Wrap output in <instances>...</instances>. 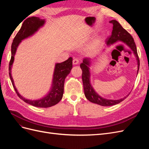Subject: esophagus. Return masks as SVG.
Instances as JSON below:
<instances>
[{
    "instance_id": "esophagus-1",
    "label": "esophagus",
    "mask_w": 149,
    "mask_h": 149,
    "mask_svg": "<svg viewBox=\"0 0 149 149\" xmlns=\"http://www.w3.org/2000/svg\"><path fill=\"white\" fill-rule=\"evenodd\" d=\"M79 60L78 59V58H74V59L73 60V65H78L79 64Z\"/></svg>"
}]
</instances>
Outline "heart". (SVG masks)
<instances>
[{
	"mask_svg": "<svg viewBox=\"0 0 149 149\" xmlns=\"http://www.w3.org/2000/svg\"><path fill=\"white\" fill-rule=\"evenodd\" d=\"M93 32H94V30H92ZM102 43V39L100 38H98L97 39H96L94 40V42L93 43V49H97L99 47H100L101 44Z\"/></svg>",
	"mask_w": 149,
	"mask_h": 149,
	"instance_id": "b5f03b06",
	"label": "heart"
}]
</instances>
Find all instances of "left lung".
Returning a JSON list of instances; mask_svg holds the SVG:
<instances>
[{
  "label": "left lung",
  "instance_id": "left-lung-1",
  "mask_svg": "<svg viewBox=\"0 0 149 149\" xmlns=\"http://www.w3.org/2000/svg\"><path fill=\"white\" fill-rule=\"evenodd\" d=\"M111 24L113 25V28H112V34L106 39V44L107 45L110 46L111 45L114 44L117 42H120L123 43L127 45L130 49H132L134 55L136 57V60L137 61V65H138V70L137 73L139 69L140 65V61L139 58L138 56V54L137 52V48L136 43L134 42V38L130 34L126 31L121 25L119 23L118 21L115 20H112L109 22ZM91 60L90 58H85L83 60V63H81L80 67L82 70V79L84 87V91L85 96L86 97L88 100L90 102L97 104L101 105L102 106H110L116 105L117 104L124 101L127 96L120 99L118 100H107L102 97H101L96 92L94 91V89L92 87V86L90 83V71H89V66L91 64Z\"/></svg>",
  "mask_w": 149,
  "mask_h": 149
}]
</instances>
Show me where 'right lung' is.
<instances>
[{"mask_svg":"<svg viewBox=\"0 0 149 149\" xmlns=\"http://www.w3.org/2000/svg\"><path fill=\"white\" fill-rule=\"evenodd\" d=\"M45 20L44 19H40L37 17H31L26 19L22 25V27L17 33L13 40L11 47V59L9 63V76L12 81L13 87L15 91L22 100L26 103L32 105L37 107H49L56 104L59 102L63 97L64 92V83L66 76L68 75L73 68V58L70 57L67 60L61 63H56L55 67V71L53 73V78L52 81V86L50 91H49L47 96L38 100H29L22 97L19 93L18 92L15 85L14 82L11 74V69L12 64L14 61V56L17 51L19 45L25 38H28L33 35L41 26H42Z\"/></svg>","mask_w":149,"mask_h":149,"instance_id":"1","label":"right lung"}]
</instances>
